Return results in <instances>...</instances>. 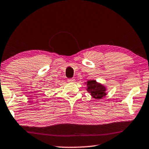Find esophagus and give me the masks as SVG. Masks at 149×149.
I'll return each instance as SVG.
<instances>
[{
  "mask_svg": "<svg viewBox=\"0 0 149 149\" xmlns=\"http://www.w3.org/2000/svg\"><path fill=\"white\" fill-rule=\"evenodd\" d=\"M68 82H70V83H74L75 81V79H68Z\"/></svg>",
  "mask_w": 149,
  "mask_h": 149,
  "instance_id": "esophagus-1",
  "label": "esophagus"
}]
</instances>
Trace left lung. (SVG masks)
<instances>
[{"label": "left lung", "mask_w": 149, "mask_h": 149, "mask_svg": "<svg viewBox=\"0 0 149 149\" xmlns=\"http://www.w3.org/2000/svg\"><path fill=\"white\" fill-rule=\"evenodd\" d=\"M85 84H87V91L94 99L99 100L107 95V88L95 80H89Z\"/></svg>", "instance_id": "1"}]
</instances>
